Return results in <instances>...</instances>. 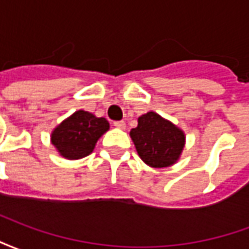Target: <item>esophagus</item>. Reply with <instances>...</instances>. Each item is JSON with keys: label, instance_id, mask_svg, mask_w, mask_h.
Segmentation results:
<instances>
[{"label": "esophagus", "instance_id": "obj_1", "mask_svg": "<svg viewBox=\"0 0 249 249\" xmlns=\"http://www.w3.org/2000/svg\"><path fill=\"white\" fill-rule=\"evenodd\" d=\"M113 125L119 129H125V121H114Z\"/></svg>", "mask_w": 249, "mask_h": 249}]
</instances>
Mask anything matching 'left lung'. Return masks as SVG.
Returning a JSON list of instances; mask_svg holds the SVG:
<instances>
[{
  "instance_id": "obj_1",
  "label": "left lung",
  "mask_w": 249,
  "mask_h": 249,
  "mask_svg": "<svg viewBox=\"0 0 249 249\" xmlns=\"http://www.w3.org/2000/svg\"><path fill=\"white\" fill-rule=\"evenodd\" d=\"M129 135L141 160L152 168L173 165L185 145L183 130L155 112L140 116Z\"/></svg>"
}]
</instances>
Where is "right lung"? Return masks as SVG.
<instances>
[{"mask_svg": "<svg viewBox=\"0 0 249 249\" xmlns=\"http://www.w3.org/2000/svg\"><path fill=\"white\" fill-rule=\"evenodd\" d=\"M108 129L109 123L104 117L77 110L54 128L51 140L62 157L77 160L90 155L98 139Z\"/></svg>", "mask_w": 249, "mask_h": 249, "instance_id": "1", "label": "right lung"}]
</instances>
